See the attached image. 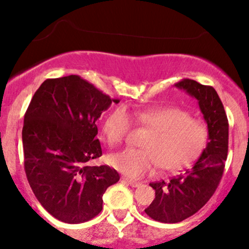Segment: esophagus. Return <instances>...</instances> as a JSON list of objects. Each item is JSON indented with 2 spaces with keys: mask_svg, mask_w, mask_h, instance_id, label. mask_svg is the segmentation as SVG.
Returning <instances> with one entry per match:
<instances>
[{
  "mask_svg": "<svg viewBox=\"0 0 249 249\" xmlns=\"http://www.w3.org/2000/svg\"><path fill=\"white\" fill-rule=\"evenodd\" d=\"M123 181L127 182L128 185H130L131 187H139L142 185V182L139 181H134V180H131V179H127V178H122Z\"/></svg>",
  "mask_w": 249,
  "mask_h": 249,
  "instance_id": "1",
  "label": "esophagus"
}]
</instances>
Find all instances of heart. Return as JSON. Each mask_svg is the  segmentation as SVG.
Segmentation results:
<instances>
[{
	"label": "heart",
	"instance_id": "obj_1",
	"mask_svg": "<svg viewBox=\"0 0 249 249\" xmlns=\"http://www.w3.org/2000/svg\"><path fill=\"white\" fill-rule=\"evenodd\" d=\"M138 124L150 128L142 146L125 148L111 154L108 161L117 171L141 178L153 172L158 165L162 170L179 171L188 166L205 150L208 139L207 126L190 113L176 107L144 108L132 112ZM130 116L118 107L110 113L103 124V134L110 146H116L126 138L131 128Z\"/></svg>",
	"mask_w": 249,
	"mask_h": 249
}]
</instances>
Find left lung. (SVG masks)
Here are the masks:
<instances>
[{"label":"left lung","mask_w":249,"mask_h":249,"mask_svg":"<svg viewBox=\"0 0 249 249\" xmlns=\"http://www.w3.org/2000/svg\"><path fill=\"white\" fill-rule=\"evenodd\" d=\"M176 88L186 91L198 101L207 123L208 142L198 160L184 172L165 182H151L156 198L145 213L165 224L190 218L211 199L224 173L228 152V121L224 105L212 87L193 79H182Z\"/></svg>","instance_id":"1"}]
</instances>
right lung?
<instances>
[{
  "mask_svg": "<svg viewBox=\"0 0 249 249\" xmlns=\"http://www.w3.org/2000/svg\"><path fill=\"white\" fill-rule=\"evenodd\" d=\"M118 103L79 76L47 79L24 115V170L34 194L56 219L91 220L102 211L103 194L119 180L115 168L89 166L102 156L97 119Z\"/></svg>",
  "mask_w": 249,
  "mask_h": 249,
  "instance_id": "obj_1",
  "label": "right lung"
}]
</instances>
